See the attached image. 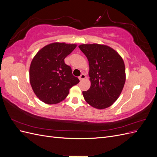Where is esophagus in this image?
<instances>
[{"instance_id":"obj_1","label":"esophagus","mask_w":157,"mask_h":157,"mask_svg":"<svg viewBox=\"0 0 157 157\" xmlns=\"http://www.w3.org/2000/svg\"><path fill=\"white\" fill-rule=\"evenodd\" d=\"M78 78H79V80H84L85 78H86V75L82 73L81 75L80 76V77H79Z\"/></svg>"}]
</instances>
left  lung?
Returning <instances> with one entry per match:
<instances>
[{
	"label": "left lung",
	"instance_id": "obj_1",
	"mask_svg": "<svg viewBox=\"0 0 157 157\" xmlns=\"http://www.w3.org/2000/svg\"><path fill=\"white\" fill-rule=\"evenodd\" d=\"M88 60L91 86L82 92L86 101L99 109L111 106L119 97L126 80L124 61L117 52L105 45H80Z\"/></svg>",
	"mask_w": 157,
	"mask_h": 157
}]
</instances>
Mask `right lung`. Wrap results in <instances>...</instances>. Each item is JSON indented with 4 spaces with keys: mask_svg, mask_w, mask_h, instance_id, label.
<instances>
[{
    "mask_svg": "<svg viewBox=\"0 0 157 157\" xmlns=\"http://www.w3.org/2000/svg\"><path fill=\"white\" fill-rule=\"evenodd\" d=\"M76 44L55 42L37 52L29 69L31 87L36 96L47 104L59 103L68 96L69 89L80 80L72 74L64 59Z\"/></svg>",
    "mask_w": 157,
    "mask_h": 157,
    "instance_id": "right-lung-1",
    "label": "right lung"
}]
</instances>
